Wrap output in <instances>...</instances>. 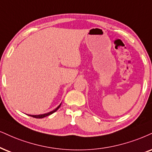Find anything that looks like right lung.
Wrapping results in <instances>:
<instances>
[{
	"label": "right lung",
	"instance_id": "add662e5",
	"mask_svg": "<svg viewBox=\"0 0 152 152\" xmlns=\"http://www.w3.org/2000/svg\"><path fill=\"white\" fill-rule=\"evenodd\" d=\"M61 104H60L59 106H58L57 108H55V109H54L53 110H52V111H50V112H48V113H44V114H40V115H29V116H31V117H33V118H44V117H46V116L49 115H50V114L53 113L54 112H56V110H57L58 109V108H60V106H61Z\"/></svg>",
	"mask_w": 152,
	"mask_h": 152
}]
</instances>
